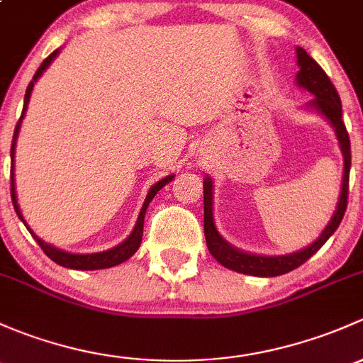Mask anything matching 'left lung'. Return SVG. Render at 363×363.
<instances>
[{
  "label": "left lung",
  "mask_w": 363,
  "mask_h": 363,
  "mask_svg": "<svg viewBox=\"0 0 363 363\" xmlns=\"http://www.w3.org/2000/svg\"><path fill=\"white\" fill-rule=\"evenodd\" d=\"M297 52L298 71L295 74V84L301 89L308 91L315 96V99L308 103V110L316 111L321 117L327 118V122L334 127L335 136H337L339 148L345 157V169H342L341 194H339L337 206L334 215L328 220L325 229L315 241L298 252L286 253V255H257V253L242 252L230 242L220 236L216 230L215 218H213V180L204 177V236L209 253L218 260L223 267L230 271L241 272V274L260 276V278H272V276H281L294 271L298 265H302L308 259H311L321 246L327 242V239L335 233V229L341 223L345 216L346 206H348V182H350V167H351V148L350 136L342 122V106L339 99L337 91L332 85L330 78L327 77L321 66L302 47L295 48Z\"/></svg>",
  "instance_id": "left-lung-1"
}]
</instances>
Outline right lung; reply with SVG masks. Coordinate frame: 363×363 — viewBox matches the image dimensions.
<instances>
[{"label": "right lung", "instance_id": "right-lung-1", "mask_svg": "<svg viewBox=\"0 0 363 363\" xmlns=\"http://www.w3.org/2000/svg\"><path fill=\"white\" fill-rule=\"evenodd\" d=\"M59 52H61V48H57V50L52 52V54L48 55V57L42 62V66H40L38 71H36L35 77H33L31 84H29L28 89H26L24 108H22V115H21V118H18L17 125H15L12 148H10V157H12V169H10V174H12V177H10V180H12V203H13V209H15V213H17L18 218L22 220V223H24V225L28 227V230H29V233H31V236L36 239V242H38L40 246H42L45 255H47L48 259L54 260L55 264L62 265V267H68V269H77V271H96V269H108V267H113V265H118V264L125 262L127 259H130V257H133L134 253L138 252V248H140V245H141V238H143L145 213H147L148 204L152 203V199H154V197L157 196V192H159V190L162 189V186H166L167 183L173 182L174 174H169V177L162 178V180H159V182L155 183V185L150 186V190H148L147 197H145L143 206H141L140 215H138L136 225H134L133 233H130L129 236H127L124 241L121 242V245L113 246V248L104 250V252H96V253H71V252H65V250H59V248H55V246L48 245V242H45L43 239H40L35 233H33L31 227L28 225V222H26L24 216H22L21 206H18V203H17V192H15V145H17V138H18V130H21L22 118H24L26 110H28L29 99H31L33 87H35V84H36V82H38V78L45 73V69H47L48 66L52 65V61H54V59L57 57Z\"/></svg>", "mask_w": 363, "mask_h": 363}]
</instances>
